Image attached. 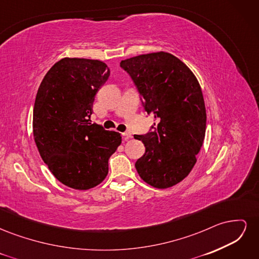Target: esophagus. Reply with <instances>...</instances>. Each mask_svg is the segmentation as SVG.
I'll return each instance as SVG.
<instances>
[{
    "label": "esophagus",
    "instance_id": "34e87169",
    "mask_svg": "<svg viewBox=\"0 0 259 259\" xmlns=\"http://www.w3.org/2000/svg\"><path fill=\"white\" fill-rule=\"evenodd\" d=\"M122 135H123V137H124L125 140H128L130 138H132V134H131L130 132H125V133H123Z\"/></svg>",
    "mask_w": 259,
    "mask_h": 259
}]
</instances>
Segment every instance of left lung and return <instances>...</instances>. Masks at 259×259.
Segmentation results:
<instances>
[{
    "mask_svg": "<svg viewBox=\"0 0 259 259\" xmlns=\"http://www.w3.org/2000/svg\"><path fill=\"white\" fill-rule=\"evenodd\" d=\"M135 83L152 132L135 135L146 152L135 163L144 182L165 189L185 179L197 162L206 128V110L197 77L184 62L165 52L122 60Z\"/></svg>",
    "mask_w": 259,
    "mask_h": 259,
    "instance_id": "8db88e82",
    "label": "left lung"
}]
</instances>
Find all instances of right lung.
I'll use <instances>...</instances> for the list:
<instances>
[{
	"instance_id": "1",
	"label": "right lung",
	"mask_w": 259,
	"mask_h": 259,
	"mask_svg": "<svg viewBox=\"0 0 259 259\" xmlns=\"http://www.w3.org/2000/svg\"><path fill=\"white\" fill-rule=\"evenodd\" d=\"M110 75L105 62L62 58L45 74L33 108V136L42 160L61 184L96 187L108 174L121 134L91 123L93 104Z\"/></svg>"
}]
</instances>
